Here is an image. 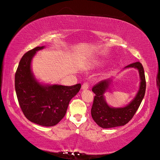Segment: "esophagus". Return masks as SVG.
Masks as SVG:
<instances>
[{
	"mask_svg": "<svg viewBox=\"0 0 160 160\" xmlns=\"http://www.w3.org/2000/svg\"><path fill=\"white\" fill-rule=\"evenodd\" d=\"M89 84L87 82H85V83H84V84H83V85H82V89H87L89 88Z\"/></svg>",
	"mask_w": 160,
	"mask_h": 160,
	"instance_id": "34e87169",
	"label": "esophagus"
}]
</instances>
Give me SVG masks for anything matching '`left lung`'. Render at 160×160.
Here are the masks:
<instances>
[{
    "label": "left lung",
    "instance_id": "1",
    "mask_svg": "<svg viewBox=\"0 0 160 160\" xmlns=\"http://www.w3.org/2000/svg\"><path fill=\"white\" fill-rule=\"evenodd\" d=\"M135 68L138 70L141 84L136 96L128 106L123 108H112L105 100L104 94L109 88L111 79L102 80L92 87V92L95 94L91 109L92 117L98 125L102 128H111L123 126L132 119L135 115L146 92V78L143 67L140 62L130 64L124 68Z\"/></svg>",
    "mask_w": 160,
    "mask_h": 160
}]
</instances>
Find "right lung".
Returning a JSON list of instances; mask_svg holds the SVG:
<instances>
[{"instance_id": "right-lung-1", "label": "right lung", "mask_w": 160, "mask_h": 160, "mask_svg": "<svg viewBox=\"0 0 160 160\" xmlns=\"http://www.w3.org/2000/svg\"><path fill=\"white\" fill-rule=\"evenodd\" d=\"M44 47H37L24 54L15 73V90L19 106L30 122L44 127L56 125L66 113L69 102L81 89L73 86L43 85L35 78L31 61L36 52Z\"/></svg>"}]
</instances>
